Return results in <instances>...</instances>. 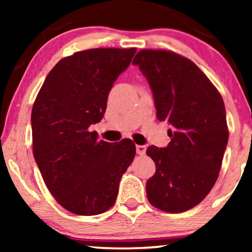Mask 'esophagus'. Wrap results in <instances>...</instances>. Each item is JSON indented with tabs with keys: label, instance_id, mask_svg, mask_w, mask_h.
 Instances as JSON below:
<instances>
[{
	"label": "esophagus",
	"instance_id": "34e87169",
	"mask_svg": "<svg viewBox=\"0 0 252 252\" xmlns=\"http://www.w3.org/2000/svg\"><path fill=\"white\" fill-rule=\"evenodd\" d=\"M146 150H147V147L146 146H139V144H137V146H136V153L139 154V155H141V156L146 154Z\"/></svg>",
	"mask_w": 252,
	"mask_h": 252
}]
</instances>
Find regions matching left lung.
I'll list each match as a JSON object with an SVG mask.
<instances>
[{
	"mask_svg": "<svg viewBox=\"0 0 252 252\" xmlns=\"http://www.w3.org/2000/svg\"><path fill=\"white\" fill-rule=\"evenodd\" d=\"M132 64L149 82L157 119L173 126L167 147L147 149L156 165L146 185L148 201L161 211L185 212L218 179L228 142L225 104L197 65L173 51L142 49Z\"/></svg>",
	"mask_w": 252,
	"mask_h": 252,
	"instance_id": "1",
	"label": "left lung"
}]
</instances>
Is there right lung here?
Wrapping results in <instances>:
<instances>
[{"label": "right lung", "mask_w": 252, "mask_h": 252, "mask_svg": "<svg viewBox=\"0 0 252 252\" xmlns=\"http://www.w3.org/2000/svg\"><path fill=\"white\" fill-rule=\"evenodd\" d=\"M136 48H95L64 57L47 75L32 109L33 155L44 184L64 209L96 216L115 204L135 157L132 140H97L108 95Z\"/></svg>", "instance_id": "1"}]
</instances>
